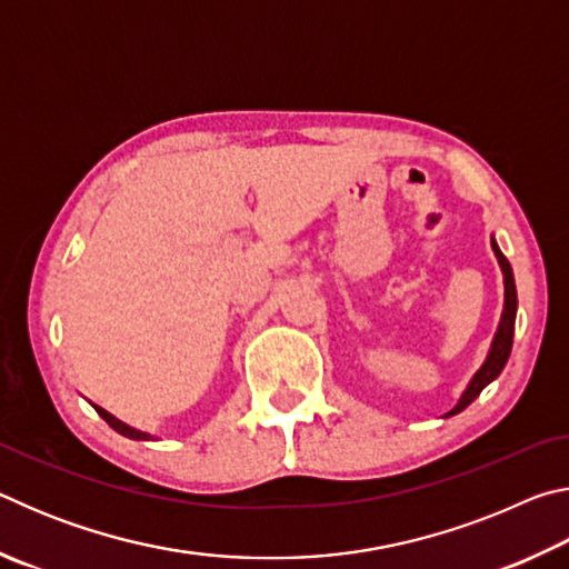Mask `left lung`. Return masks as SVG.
Segmentation results:
<instances>
[{
	"mask_svg": "<svg viewBox=\"0 0 569 569\" xmlns=\"http://www.w3.org/2000/svg\"><path fill=\"white\" fill-rule=\"evenodd\" d=\"M492 250L499 261V268H502L505 273V311H502V321H499V329L495 333V341H492V349H489L487 361L481 363V369L475 373V379L469 381L467 391L461 393V399L455 409H451L447 417H455L461 409H467L471 401H475L481 389L487 387V383H492L499 373H502L505 363L509 359V351H512V339H515V316H517V288H515V276H512V266L505 258L502 250L492 240Z\"/></svg>",
	"mask_w": 569,
	"mask_h": 569,
	"instance_id": "1",
	"label": "left lung"
}]
</instances>
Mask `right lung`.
Masks as SVG:
<instances>
[{
    "label": "right lung",
    "instance_id": "add662e5",
    "mask_svg": "<svg viewBox=\"0 0 569 569\" xmlns=\"http://www.w3.org/2000/svg\"><path fill=\"white\" fill-rule=\"evenodd\" d=\"M94 411L100 413V417L110 423V427L114 429V431H120L122 437H130V439H150V435H146V431H138V429H132V427H128V423H122L120 419H114L112 413H108L104 409H100V407H94Z\"/></svg>",
    "mask_w": 569,
    "mask_h": 569
}]
</instances>
